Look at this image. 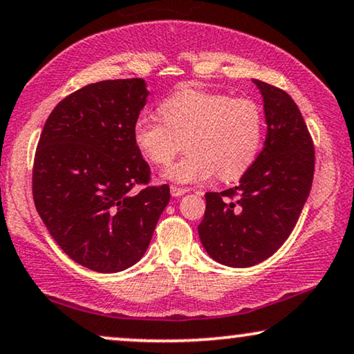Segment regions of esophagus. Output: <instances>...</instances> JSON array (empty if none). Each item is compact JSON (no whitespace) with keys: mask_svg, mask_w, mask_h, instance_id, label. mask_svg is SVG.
Instances as JSON below:
<instances>
[{"mask_svg":"<svg viewBox=\"0 0 354 354\" xmlns=\"http://www.w3.org/2000/svg\"><path fill=\"white\" fill-rule=\"evenodd\" d=\"M171 194H172V196H182V195L187 194V190H185V188H180V187L172 185V187H171Z\"/></svg>","mask_w":354,"mask_h":354,"instance_id":"34e87169","label":"esophagus"}]
</instances>
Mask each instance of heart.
I'll return each instance as SVG.
<instances>
[{"label": "heart", "mask_w": 354, "mask_h": 354, "mask_svg": "<svg viewBox=\"0 0 354 354\" xmlns=\"http://www.w3.org/2000/svg\"><path fill=\"white\" fill-rule=\"evenodd\" d=\"M160 115L140 113L133 123V141L149 162L166 166L187 140L188 154L164 172L169 180L200 183L216 174L232 180L259 156L263 115L254 100L182 89L164 100Z\"/></svg>", "instance_id": "1"}]
</instances>
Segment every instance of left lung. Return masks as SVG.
<instances>
[{"label":"left lung","instance_id":"8db88e82","mask_svg":"<svg viewBox=\"0 0 354 354\" xmlns=\"http://www.w3.org/2000/svg\"><path fill=\"white\" fill-rule=\"evenodd\" d=\"M263 97L267 138L237 187L205 195L198 226L218 263L254 267L272 257L295 229L314 178V143L291 95L254 80Z\"/></svg>","mask_w":354,"mask_h":354}]
</instances>
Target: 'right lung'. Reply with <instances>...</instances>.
<instances>
[{"label": "right lung", "instance_id": "right-lung-1", "mask_svg": "<svg viewBox=\"0 0 354 354\" xmlns=\"http://www.w3.org/2000/svg\"><path fill=\"white\" fill-rule=\"evenodd\" d=\"M148 95L141 77L87 84L52 110L37 145V213L59 249L94 272L135 265L171 200L169 185H148L149 166L133 141ZM136 185L145 188L135 192Z\"/></svg>", "mask_w": 354, "mask_h": 354}]
</instances>
